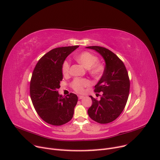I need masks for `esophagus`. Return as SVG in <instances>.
I'll list each match as a JSON object with an SVG mask.
<instances>
[{"label":"esophagus","mask_w":160,"mask_h":160,"mask_svg":"<svg viewBox=\"0 0 160 160\" xmlns=\"http://www.w3.org/2000/svg\"><path fill=\"white\" fill-rule=\"evenodd\" d=\"M84 96H82V95H78V99H83V98H84Z\"/></svg>","instance_id":"esophagus-1"}]
</instances>
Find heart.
<instances>
[{
    "label": "heart",
    "mask_w": 160,
    "mask_h": 160,
    "mask_svg": "<svg viewBox=\"0 0 160 160\" xmlns=\"http://www.w3.org/2000/svg\"><path fill=\"white\" fill-rule=\"evenodd\" d=\"M75 59L80 64L88 69V72L93 77L97 78L101 76L104 71V66L101 63H98V58L96 55L88 52H82L74 57ZM70 63L67 61L63 62L62 65V71L66 74L69 72ZM90 85V82L85 78H76L72 82V86L75 91L81 92L84 89V87Z\"/></svg>",
    "instance_id": "b5f03b06"
}]
</instances>
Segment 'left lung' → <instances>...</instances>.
Wrapping results in <instances>:
<instances>
[{"instance_id": "1", "label": "left lung", "mask_w": 160, "mask_h": 160, "mask_svg": "<svg viewBox=\"0 0 160 160\" xmlns=\"http://www.w3.org/2000/svg\"><path fill=\"white\" fill-rule=\"evenodd\" d=\"M99 53L105 62L101 78L95 88V92H102L100 100L89 96L92 105L88 110L91 118L99 123H108L118 117L128 101L130 82L128 73L123 62L116 54L105 48L88 46Z\"/></svg>"}]
</instances>
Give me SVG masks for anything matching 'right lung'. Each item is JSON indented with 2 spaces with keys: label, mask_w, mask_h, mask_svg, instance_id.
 Here are the masks:
<instances>
[{
  "label": "right lung",
  "mask_w": 160,
  "mask_h": 160,
  "mask_svg": "<svg viewBox=\"0 0 160 160\" xmlns=\"http://www.w3.org/2000/svg\"><path fill=\"white\" fill-rule=\"evenodd\" d=\"M78 47H61L50 50L38 61L32 74L30 95L34 109L42 119L53 126L68 122L74 114L77 95L71 93L63 97L58 89L63 80V62Z\"/></svg>",
  "instance_id": "1"
}]
</instances>
